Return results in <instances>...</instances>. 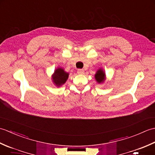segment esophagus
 Segmentation results:
<instances>
[{
	"instance_id": "esophagus-1",
	"label": "esophagus",
	"mask_w": 155,
	"mask_h": 155,
	"mask_svg": "<svg viewBox=\"0 0 155 155\" xmlns=\"http://www.w3.org/2000/svg\"><path fill=\"white\" fill-rule=\"evenodd\" d=\"M77 72H78V74H84V69H78Z\"/></svg>"
}]
</instances>
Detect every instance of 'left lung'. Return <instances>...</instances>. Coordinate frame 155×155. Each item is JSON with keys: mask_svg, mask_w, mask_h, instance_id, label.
<instances>
[{"mask_svg": "<svg viewBox=\"0 0 155 155\" xmlns=\"http://www.w3.org/2000/svg\"><path fill=\"white\" fill-rule=\"evenodd\" d=\"M94 78L97 83H103L105 80V72L103 71L102 68H99L97 71L96 74L94 75Z\"/></svg>", "mask_w": 155, "mask_h": 155, "instance_id": "left-lung-1", "label": "left lung"}]
</instances>
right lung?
Here are the masks:
<instances>
[{
	"label": "right lung",
	"instance_id": "right-lung-1",
	"mask_svg": "<svg viewBox=\"0 0 155 155\" xmlns=\"http://www.w3.org/2000/svg\"><path fill=\"white\" fill-rule=\"evenodd\" d=\"M69 74L65 72L63 68H57L54 71V74L52 75V82L56 86L59 87L61 85L64 84L68 78Z\"/></svg>",
	"mask_w": 155,
	"mask_h": 155
}]
</instances>
